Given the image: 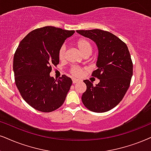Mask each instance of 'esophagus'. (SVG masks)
Returning a JSON list of instances; mask_svg holds the SVG:
<instances>
[{"label":"esophagus","instance_id":"1","mask_svg":"<svg viewBox=\"0 0 151 151\" xmlns=\"http://www.w3.org/2000/svg\"><path fill=\"white\" fill-rule=\"evenodd\" d=\"M79 81V80H78V79H72V83H76Z\"/></svg>","mask_w":151,"mask_h":151}]
</instances>
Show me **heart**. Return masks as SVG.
<instances>
[{
	"instance_id": "b5f03b06",
	"label": "heart",
	"mask_w": 151,
	"mask_h": 151,
	"mask_svg": "<svg viewBox=\"0 0 151 151\" xmlns=\"http://www.w3.org/2000/svg\"><path fill=\"white\" fill-rule=\"evenodd\" d=\"M76 46L79 50L81 51L84 56H88L91 54L93 51V45L86 38H79L76 42ZM66 47L65 45H62L58 50V58L60 60H63L65 55ZM70 73L72 76L76 77H79L83 74V69L79 66H72L70 70Z\"/></svg>"
}]
</instances>
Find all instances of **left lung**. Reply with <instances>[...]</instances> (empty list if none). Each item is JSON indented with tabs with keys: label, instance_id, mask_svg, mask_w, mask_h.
<instances>
[{
	"label": "left lung",
	"instance_id": "obj_1",
	"mask_svg": "<svg viewBox=\"0 0 151 151\" xmlns=\"http://www.w3.org/2000/svg\"><path fill=\"white\" fill-rule=\"evenodd\" d=\"M78 33L93 40L98 47L93 77L100 79L96 86L84 80L86 90L81 96L88 109L97 113L115 107L125 96L130 85L133 63L126 44L110 32L100 29L77 30Z\"/></svg>",
	"mask_w": 151,
	"mask_h": 151
}]
</instances>
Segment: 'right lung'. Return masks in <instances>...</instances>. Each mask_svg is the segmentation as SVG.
<instances>
[{"label": "right lung", "mask_w": 151, "mask_h": 151, "mask_svg": "<svg viewBox=\"0 0 151 151\" xmlns=\"http://www.w3.org/2000/svg\"><path fill=\"white\" fill-rule=\"evenodd\" d=\"M74 33L53 26L37 28L20 42L15 51V84L23 99L36 110L51 112L64 103L72 79L65 74L55 79L49 74L59 63V49Z\"/></svg>", "instance_id": "add662e5"}]
</instances>
